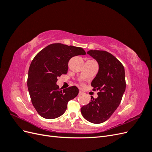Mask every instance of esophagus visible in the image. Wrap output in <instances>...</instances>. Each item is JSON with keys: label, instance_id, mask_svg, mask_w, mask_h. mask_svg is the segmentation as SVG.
<instances>
[{"label": "esophagus", "instance_id": "34e87169", "mask_svg": "<svg viewBox=\"0 0 152 152\" xmlns=\"http://www.w3.org/2000/svg\"><path fill=\"white\" fill-rule=\"evenodd\" d=\"M84 93L83 92H82V91H79V95H82V94H83Z\"/></svg>", "mask_w": 152, "mask_h": 152}]
</instances>
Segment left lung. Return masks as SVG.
<instances>
[{"instance_id": "obj_1", "label": "left lung", "mask_w": 152, "mask_h": 152, "mask_svg": "<svg viewBox=\"0 0 152 152\" xmlns=\"http://www.w3.org/2000/svg\"><path fill=\"white\" fill-rule=\"evenodd\" d=\"M97 61L99 70L91 82L94 91H99L98 98L81 108L84 118L91 123L107 121L120 104L126 90L125 70L122 64L105 50H90L87 53Z\"/></svg>"}]
</instances>
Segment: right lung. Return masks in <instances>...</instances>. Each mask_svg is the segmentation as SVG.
I'll use <instances>...</instances> for the list:
<instances>
[{
  "label": "right lung",
  "mask_w": 152,
  "mask_h": 152,
  "mask_svg": "<svg viewBox=\"0 0 152 152\" xmlns=\"http://www.w3.org/2000/svg\"><path fill=\"white\" fill-rule=\"evenodd\" d=\"M85 54L82 48L56 43L48 45L35 56L29 68L27 86L32 104L41 117H60L69 101L79 94L76 86L62 90L56 82L58 77L67 73L72 57Z\"/></svg>",
  "instance_id": "add662e5"
}]
</instances>
